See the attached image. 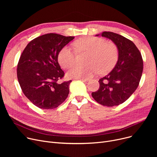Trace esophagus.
Here are the masks:
<instances>
[{"mask_svg": "<svg viewBox=\"0 0 157 157\" xmlns=\"http://www.w3.org/2000/svg\"><path fill=\"white\" fill-rule=\"evenodd\" d=\"M79 79L81 80L82 81H83V82H88L90 80L89 79H85V78H80Z\"/></svg>", "mask_w": 157, "mask_h": 157, "instance_id": "obj_1", "label": "esophagus"}]
</instances>
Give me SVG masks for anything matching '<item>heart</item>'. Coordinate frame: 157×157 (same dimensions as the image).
I'll use <instances>...</instances> for the list:
<instances>
[{
  "instance_id": "b5f03b06",
  "label": "heart",
  "mask_w": 157,
  "mask_h": 157,
  "mask_svg": "<svg viewBox=\"0 0 157 157\" xmlns=\"http://www.w3.org/2000/svg\"><path fill=\"white\" fill-rule=\"evenodd\" d=\"M78 53H86L83 65H76L67 72L70 78H87L98 71L105 74L111 71L118 59L117 46L102 38L87 36L73 44ZM58 61L63 69H68L76 61V53L70 46H64L58 55Z\"/></svg>"
}]
</instances>
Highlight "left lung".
<instances>
[{
  "label": "left lung",
  "mask_w": 157,
  "mask_h": 157,
  "mask_svg": "<svg viewBox=\"0 0 157 157\" xmlns=\"http://www.w3.org/2000/svg\"><path fill=\"white\" fill-rule=\"evenodd\" d=\"M101 36L117 45L118 60L114 68L99 79V88L92 95L102 105H118L126 101L137 89L143 71V58L135 44L126 37L112 32H103Z\"/></svg>",
  "instance_id": "obj_1"
}]
</instances>
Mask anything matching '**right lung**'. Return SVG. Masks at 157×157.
<instances>
[{
    "label": "right lung",
    "mask_w": 157,
    "mask_h": 157,
    "mask_svg": "<svg viewBox=\"0 0 157 157\" xmlns=\"http://www.w3.org/2000/svg\"><path fill=\"white\" fill-rule=\"evenodd\" d=\"M74 37L50 33L32 40L22 52L17 77L24 95L43 109L57 108L67 98L71 80L59 83L64 72L58 62L60 51Z\"/></svg>",
    "instance_id": "right-lung-1"
}]
</instances>
